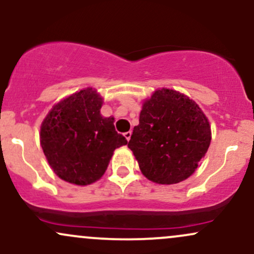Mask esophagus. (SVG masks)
Returning <instances> with one entry per match:
<instances>
[{"instance_id": "esophagus-1", "label": "esophagus", "mask_w": 254, "mask_h": 254, "mask_svg": "<svg viewBox=\"0 0 254 254\" xmlns=\"http://www.w3.org/2000/svg\"><path fill=\"white\" fill-rule=\"evenodd\" d=\"M131 131H127V132H124V137L125 138H127V141H130V138H131Z\"/></svg>"}]
</instances>
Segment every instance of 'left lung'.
Instances as JSON below:
<instances>
[{
	"label": "left lung",
	"instance_id": "obj_1",
	"mask_svg": "<svg viewBox=\"0 0 254 254\" xmlns=\"http://www.w3.org/2000/svg\"><path fill=\"white\" fill-rule=\"evenodd\" d=\"M210 141L200 107L177 90L161 88L144 101L127 147L147 179L171 185L193 174Z\"/></svg>",
	"mask_w": 254,
	"mask_h": 254
}]
</instances>
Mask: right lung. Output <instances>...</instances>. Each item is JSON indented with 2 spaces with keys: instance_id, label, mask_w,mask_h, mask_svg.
<instances>
[{
  "instance_id": "1",
  "label": "right lung",
  "mask_w": 254,
  "mask_h": 254,
  "mask_svg": "<svg viewBox=\"0 0 254 254\" xmlns=\"http://www.w3.org/2000/svg\"><path fill=\"white\" fill-rule=\"evenodd\" d=\"M103 98L84 88L52 107L40 127V145L61 179L89 185L103 177L113 151L127 143L115 118L100 115Z\"/></svg>"
}]
</instances>
